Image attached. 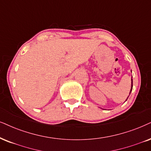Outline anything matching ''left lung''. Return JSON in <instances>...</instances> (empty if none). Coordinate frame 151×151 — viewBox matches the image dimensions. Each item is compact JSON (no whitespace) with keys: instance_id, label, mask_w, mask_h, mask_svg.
I'll list each match as a JSON object with an SVG mask.
<instances>
[{"instance_id":"1","label":"left lung","mask_w":151,"mask_h":151,"mask_svg":"<svg viewBox=\"0 0 151 151\" xmlns=\"http://www.w3.org/2000/svg\"><path fill=\"white\" fill-rule=\"evenodd\" d=\"M132 86H133V84H132V87H131V90H130V93L132 91ZM130 93H129V94H130ZM129 97V96H128ZM128 97H127V98H128ZM127 100V99H126V100Z\"/></svg>"}]
</instances>
